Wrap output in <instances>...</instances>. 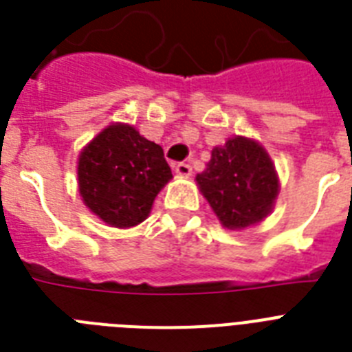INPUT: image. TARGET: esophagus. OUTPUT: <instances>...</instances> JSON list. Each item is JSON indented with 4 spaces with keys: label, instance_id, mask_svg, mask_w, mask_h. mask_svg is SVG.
Masks as SVG:
<instances>
[{
    "label": "esophagus",
    "instance_id": "esophagus-1",
    "mask_svg": "<svg viewBox=\"0 0 352 352\" xmlns=\"http://www.w3.org/2000/svg\"><path fill=\"white\" fill-rule=\"evenodd\" d=\"M175 173L181 179H188V177H192V166L186 164V162H181V164L175 166Z\"/></svg>",
    "mask_w": 352,
    "mask_h": 352
}]
</instances>
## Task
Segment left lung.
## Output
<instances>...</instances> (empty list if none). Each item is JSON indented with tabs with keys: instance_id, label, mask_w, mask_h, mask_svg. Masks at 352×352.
I'll return each mask as SVG.
<instances>
[{
	"instance_id": "8db88e82",
	"label": "left lung",
	"mask_w": 352,
	"mask_h": 352,
	"mask_svg": "<svg viewBox=\"0 0 352 352\" xmlns=\"http://www.w3.org/2000/svg\"><path fill=\"white\" fill-rule=\"evenodd\" d=\"M195 182L228 230H245L267 219L279 193L278 171L267 149L239 135L212 149V159Z\"/></svg>"
}]
</instances>
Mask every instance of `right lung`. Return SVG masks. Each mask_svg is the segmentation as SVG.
Wrapping results in <instances>:
<instances>
[{
    "label": "right lung",
    "mask_w": 352,
    "mask_h": 352,
    "mask_svg": "<svg viewBox=\"0 0 352 352\" xmlns=\"http://www.w3.org/2000/svg\"><path fill=\"white\" fill-rule=\"evenodd\" d=\"M76 173L84 204L113 228L148 219L155 197L173 179L159 144L124 122H113L85 144Z\"/></svg>",
    "instance_id": "right-lung-1"
}]
</instances>
